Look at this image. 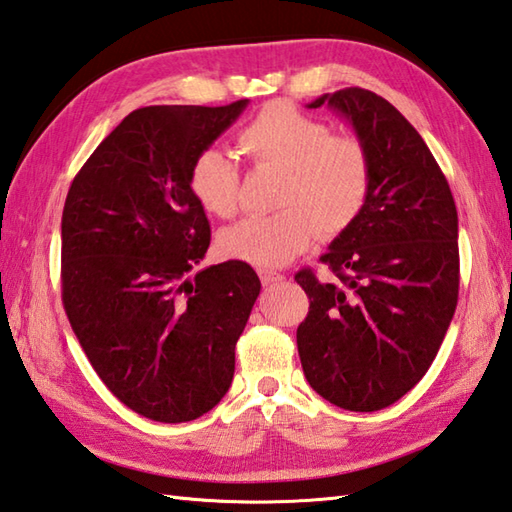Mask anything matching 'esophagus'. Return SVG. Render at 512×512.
Listing matches in <instances>:
<instances>
[{"label": "esophagus", "instance_id": "34e87169", "mask_svg": "<svg viewBox=\"0 0 512 512\" xmlns=\"http://www.w3.org/2000/svg\"><path fill=\"white\" fill-rule=\"evenodd\" d=\"M259 279H262L264 286H275L279 281H284V275L273 273V270H259Z\"/></svg>", "mask_w": 512, "mask_h": 512}]
</instances>
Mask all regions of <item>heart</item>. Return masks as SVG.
Listing matches in <instances>:
<instances>
[{
	"mask_svg": "<svg viewBox=\"0 0 512 512\" xmlns=\"http://www.w3.org/2000/svg\"><path fill=\"white\" fill-rule=\"evenodd\" d=\"M242 154L257 169L281 171L277 209L244 217L220 235L226 257L257 268H279L317 235L336 237L363 213L372 191V158L361 138L330 134L319 118L290 103H270L237 134ZM189 187L204 211L231 217L239 204V169L217 147L193 158Z\"/></svg>",
	"mask_w": 512,
	"mask_h": 512,
	"instance_id": "heart-1",
	"label": "heart"
}]
</instances>
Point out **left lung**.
Listing matches in <instances>:
<instances>
[{
  "label": "left lung",
  "instance_id": "obj_1",
  "mask_svg": "<svg viewBox=\"0 0 512 512\" xmlns=\"http://www.w3.org/2000/svg\"><path fill=\"white\" fill-rule=\"evenodd\" d=\"M372 158V191L358 220L321 257L336 279L303 268L310 299L297 328L310 387L347 411H378L427 374L460 290L458 211L422 136L394 105L363 88L323 94Z\"/></svg>",
  "mask_w": 512,
  "mask_h": 512
}]
</instances>
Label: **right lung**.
Wrapping results in <instances>:
<instances>
[{
  "mask_svg": "<svg viewBox=\"0 0 512 512\" xmlns=\"http://www.w3.org/2000/svg\"><path fill=\"white\" fill-rule=\"evenodd\" d=\"M246 105L134 110L65 198V314L107 389L149 420L189 422L224 398L235 343L262 288L237 259L190 277L211 244L189 187L191 162Z\"/></svg>",
  "mask_w": 512,
  "mask_h": 512,
  "instance_id": "right-lung-1",
  "label": "right lung"
}]
</instances>
